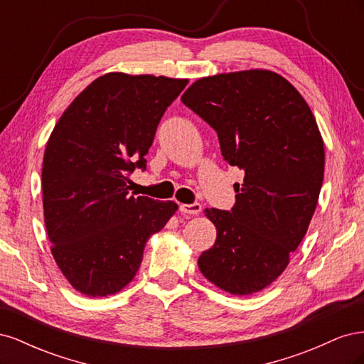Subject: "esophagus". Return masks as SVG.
I'll list each match as a JSON object with an SVG mask.
<instances>
[{"label":"esophagus","instance_id":"34e87169","mask_svg":"<svg viewBox=\"0 0 364 364\" xmlns=\"http://www.w3.org/2000/svg\"><path fill=\"white\" fill-rule=\"evenodd\" d=\"M179 211L183 214H190V215H196L202 211V205L200 203H191V205H181Z\"/></svg>","mask_w":364,"mask_h":364}]
</instances>
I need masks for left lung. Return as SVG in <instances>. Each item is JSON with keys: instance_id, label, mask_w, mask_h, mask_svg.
<instances>
[{"instance_id": "obj_1", "label": "left lung", "mask_w": 364, "mask_h": 364, "mask_svg": "<svg viewBox=\"0 0 364 364\" xmlns=\"http://www.w3.org/2000/svg\"><path fill=\"white\" fill-rule=\"evenodd\" d=\"M182 102L217 132L223 159L245 171L230 211H205L217 238L197 264L218 289L257 293L285 270L311 222L325 170L321 132L296 87L266 70L203 77Z\"/></svg>"}]
</instances>
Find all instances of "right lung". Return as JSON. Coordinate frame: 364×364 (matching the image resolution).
I'll list each match as a JSON object with an SVG mask.
<instances>
[{"mask_svg":"<svg viewBox=\"0 0 364 364\" xmlns=\"http://www.w3.org/2000/svg\"><path fill=\"white\" fill-rule=\"evenodd\" d=\"M186 79L109 73L74 98L54 126L42 167L43 215L63 277L86 296L119 291L174 202L130 196L146 155Z\"/></svg>","mask_w":364,"mask_h":364,"instance_id":"add662e5","label":"right lung"}]
</instances>
